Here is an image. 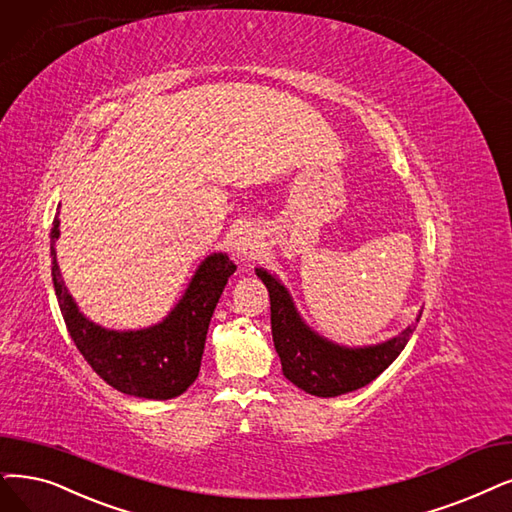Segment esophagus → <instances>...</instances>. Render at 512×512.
<instances>
[{"label": "esophagus", "instance_id": "esophagus-1", "mask_svg": "<svg viewBox=\"0 0 512 512\" xmlns=\"http://www.w3.org/2000/svg\"><path fill=\"white\" fill-rule=\"evenodd\" d=\"M233 252L241 262H248L258 256L260 252V241L252 231H241L239 237L233 243Z\"/></svg>", "mask_w": 512, "mask_h": 512}]
</instances>
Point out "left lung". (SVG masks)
Returning <instances> with one entry per match:
<instances>
[{
    "instance_id": "obj_1",
    "label": "left lung",
    "mask_w": 512,
    "mask_h": 512,
    "mask_svg": "<svg viewBox=\"0 0 512 512\" xmlns=\"http://www.w3.org/2000/svg\"><path fill=\"white\" fill-rule=\"evenodd\" d=\"M256 275L269 290L271 330L283 376L315 397H338L370 384L399 357L414 334L416 325H410L399 336L380 344L357 349L340 346L304 323L290 292L275 275L264 269H256ZM420 315L422 311L416 321Z\"/></svg>"
}]
</instances>
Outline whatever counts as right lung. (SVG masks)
Segmentation results:
<instances>
[{
	"label": "right lung",
	"instance_id": "add662e5",
	"mask_svg": "<svg viewBox=\"0 0 512 512\" xmlns=\"http://www.w3.org/2000/svg\"><path fill=\"white\" fill-rule=\"evenodd\" d=\"M58 224L56 214L50 231L52 281L60 313L79 353L119 393L157 401L185 393L199 374L210 319L224 285L237 269L235 262L224 252L210 254L166 319L145 330H107L79 313L60 277L54 248L60 235Z\"/></svg>",
	"mask_w": 512,
	"mask_h": 512
}]
</instances>
